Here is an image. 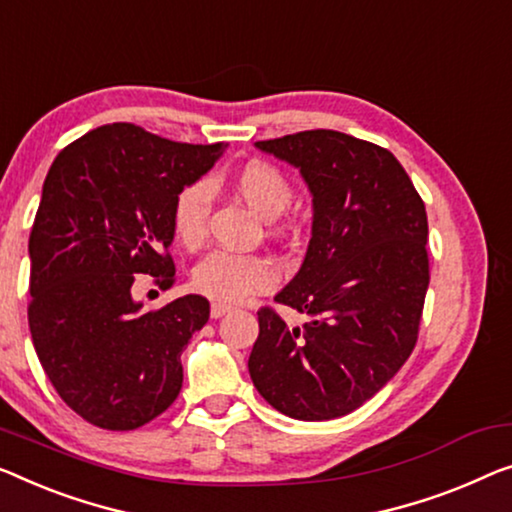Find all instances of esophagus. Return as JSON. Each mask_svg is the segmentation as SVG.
I'll return each mask as SVG.
<instances>
[{
    "instance_id": "34e87169",
    "label": "esophagus",
    "mask_w": 512,
    "mask_h": 512,
    "mask_svg": "<svg viewBox=\"0 0 512 512\" xmlns=\"http://www.w3.org/2000/svg\"><path fill=\"white\" fill-rule=\"evenodd\" d=\"M232 310V305H225V303H211V317L213 319H220L223 315H227V312Z\"/></svg>"
}]
</instances>
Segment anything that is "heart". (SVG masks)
Segmentation results:
<instances>
[{
	"mask_svg": "<svg viewBox=\"0 0 512 512\" xmlns=\"http://www.w3.org/2000/svg\"><path fill=\"white\" fill-rule=\"evenodd\" d=\"M232 188L264 220L278 218L294 200V186L276 165L253 158L232 174ZM211 188L207 181H190L172 204V232L186 248H200L207 236ZM276 282V266L264 255H234L216 250L193 271V287L216 301H241L264 292Z\"/></svg>",
	"mask_w": 512,
	"mask_h": 512,
	"instance_id": "1",
	"label": "heart"
}]
</instances>
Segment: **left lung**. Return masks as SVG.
Wrapping results in <instances>:
<instances>
[{
    "label": "left lung",
    "mask_w": 512,
    "mask_h": 512,
    "mask_svg": "<svg viewBox=\"0 0 512 512\" xmlns=\"http://www.w3.org/2000/svg\"><path fill=\"white\" fill-rule=\"evenodd\" d=\"M299 167L312 193V239L276 301L310 322L259 308L248 358L259 395L299 421H331L395 377L418 340L430 285L427 213L391 151L347 133L255 142Z\"/></svg>",
    "instance_id": "8db88e82"
}]
</instances>
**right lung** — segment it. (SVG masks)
I'll return each instance as SVG.
<instances>
[{"label":"right lung","mask_w":512,"mask_h":512,"mask_svg":"<svg viewBox=\"0 0 512 512\" xmlns=\"http://www.w3.org/2000/svg\"><path fill=\"white\" fill-rule=\"evenodd\" d=\"M220 154V142L119 121L68 144L45 177L29 234V331L59 398L91 425L135 430L177 400L181 352L209 322V301L142 310L131 287L140 273L174 285V197Z\"/></svg>","instance_id":"obj_1"}]
</instances>
